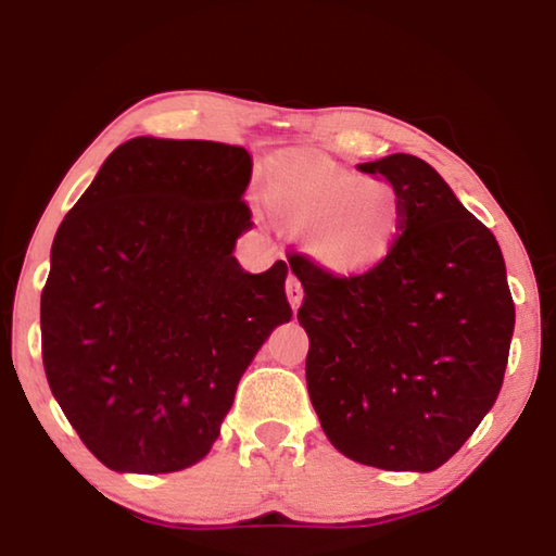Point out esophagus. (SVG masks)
I'll return each mask as SVG.
<instances>
[{
  "label": "esophagus",
  "instance_id": "34e87169",
  "mask_svg": "<svg viewBox=\"0 0 556 556\" xmlns=\"http://www.w3.org/2000/svg\"><path fill=\"white\" fill-rule=\"evenodd\" d=\"M286 295H288V301H291V308L299 311L301 301H303V286H301V280L295 278V276H288V280H286Z\"/></svg>",
  "mask_w": 556,
  "mask_h": 556
}]
</instances>
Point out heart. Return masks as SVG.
<instances>
[{"instance_id": "heart-1", "label": "heart", "mask_w": 556, "mask_h": 556, "mask_svg": "<svg viewBox=\"0 0 556 556\" xmlns=\"http://www.w3.org/2000/svg\"><path fill=\"white\" fill-rule=\"evenodd\" d=\"M263 200L280 223L303 227V250L331 273H364L392 253L402 200L390 181L359 179L324 159L280 154L268 164Z\"/></svg>"}]
</instances>
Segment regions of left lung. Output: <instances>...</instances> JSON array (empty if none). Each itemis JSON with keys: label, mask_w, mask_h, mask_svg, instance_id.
<instances>
[{"label": "left lung", "mask_w": 556, "mask_h": 556, "mask_svg": "<svg viewBox=\"0 0 556 556\" xmlns=\"http://www.w3.org/2000/svg\"><path fill=\"white\" fill-rule=\"evenodd\" d=\"M397 189L392 253L352 276L288 257L303 283L306 384L339 453L384 470H435L460 451L504 384L514 299L493 232L428 162L359 164Z\"/></svg>", "instance_id": "1"}]
</instances>
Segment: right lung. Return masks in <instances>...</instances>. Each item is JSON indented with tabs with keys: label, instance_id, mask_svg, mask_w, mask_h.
Returning <instances> with one entry per match:
<instances>
[{
	"label": "right lung",
	"instance_id": "obj_1",
	"mask_svg": "<svg viewBox=\"0 0 556 556\" xmlns=\"http://www.w3.org/2000/svg\"><path fill=\"white\" fill-rule=\"evenodd\" d=\"M242 147L139 136L58 227L42 364L67 422L111 470L172 473L210 453L242 371L291 321L288 265L245 273Z\"/></svg>",
	"mask_w": 556,
	"mask_h": 556
}]
</instances>
